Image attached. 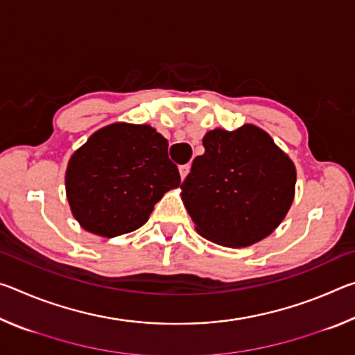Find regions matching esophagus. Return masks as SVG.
<instances>
[{
  "mask_svg": "<svg viewBox=\"0 0 355 355\" xmlns=\"http://www.w3.org/2000/svg\"><path fill=\"white\" fill-rule=\"evenodd\" d=\"M188 173H189V166L188 164L180 166V177H182V180H184Z\"/></svg>",
  "mask_w": 355,
  "mask_h": 355,
  "instance_id": "esophagus-1",
  "label": "esophagus"
}]
</instances>
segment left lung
<instances>
[{"label":"left lung","instance_id":"8db88e82","mask_svg":"<svg viewBox=\"0 0 355 355\" xmlns=\"http://www.w3.org/2000/svg\"><path fill=\"white\" fill-rule=\"evenodd\" d=\"M203 147L182 184L197 233L225 248H248L271 235L294 200L290 156L252 123L208 131Z\"/></svg>","mask_w":355,"mask_h":355}]
</instances>
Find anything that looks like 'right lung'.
Returning <instances> with one entry per match:
<instances>
[{
	"label": "right lung",
	"instance_id": "right-lung-1",
	"mask_svg": "<svg viewBox=\"0 0 355 355\" xmlns=\"http://www.w3.org/2000/svg\"><path fill=\"white\" fill-rule=\"evenodd\" d=\"M167 147L150 125L116 122L95 131L65 171L70 211L84 230L114 238L146 224L155 203L180 186Z\"/></svg>",
	"mask_w": 355,
	"mask_h": 355
}]
</instances>
